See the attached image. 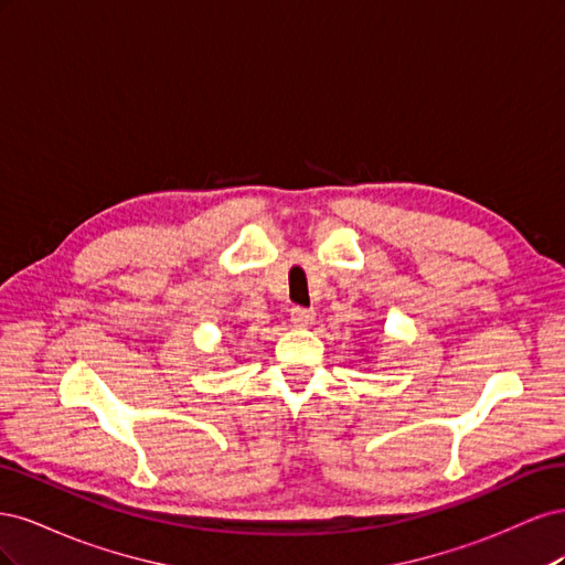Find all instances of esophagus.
<instances>
[{"label":"esophagus","mask_w":565,"mask_h":565,"mask_svg":"<svg viewBox=\"0 0 565 565\" xmlns=\"http://www.w3.org/2000/svg\"><path fill=\"white\" fill-rule=\"evenodd\" d=\"M313 318H316L313 309H303V306H295V309H289V320H292L297 328H309Z\"/></svg>","instance_id":"obj_1"}]
</instances>
